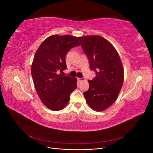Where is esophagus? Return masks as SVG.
I'll list each match as a JSON object with an SVG mask.
<instances>
[{
  "mask_svg": "<svg viewBox=\"0 0 153 153\" xmlns=\"http://www.w3.org/2000/svg\"><path fill=\"white\" fill-rule=\"evenodd\" d=\"M84 80V78H78V82H82V81H83V80Z\"/></svg>",
  "mask_w": 153,
  "mask_h": 153,
  "instance_id": "34e87169",
  "label": "esophagus"
}]
</instances>
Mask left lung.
<instances>
[{
  "label": "left lung",
  "mask_w": 153,
  "mask_h": 153,
  "mask_svg": "<svg viewBox=\"0 0 153 153\" xmlns=\"http://www.w3.org/2000/svg\"><path fill=\"white\" fill-rule=\"evenodd\" d=\"M96 76L88 80L89 88L84 95L92 109L103 111L116 100L124 81L123 64L117 50L99 36L78 38Z\"/></svg>",
  "instance_id": "left-lung-1"
}]
</instances>
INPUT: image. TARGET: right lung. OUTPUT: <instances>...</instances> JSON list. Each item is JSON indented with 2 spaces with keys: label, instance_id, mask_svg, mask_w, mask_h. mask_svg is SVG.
<instances>
[{
  "label": "right lung",
  "instance_id": "obj_1",
  "mask_svg": "<svg viewBox=\"0 0 153 153\" xmlns=\"http://www.w3.org/2000/svg\"><path fill=\"white\" fill-rule=\"evenodd\" d=\"M80 45L76 37L52 35L36 51L31 67L32 79L41 101L51 110L63 109L76 89V78L63 76L59 72L67 69V53Z\"/></svg>",
  "mask_w": 153,
  "mask_h": 153
}]
</instances>
